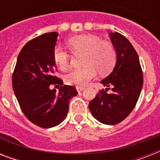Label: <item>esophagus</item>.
<instances>
[{"mask_svg":"<svg viewBox=\"0 0 160 160\" xmlns=\"http://www.w3.org/2000/svg\"><path fill=\"white\" fill-rule=\"evenodd\" d=\"M84 89H85V88H84V86H76V90H77L78 92H80V91H82Z\"/></svg>","mask_w":160,"mask_h":160,"instance_id":"34e87169","label":"esophagus"}]
</instances>
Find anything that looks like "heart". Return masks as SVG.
Instances as JSON below:
<instances>
[{"label": "heart", "mask_w": 160, "mask_h": 160, "mask_svg": "<svg viewBox=\"0 0 160 160\" xmlns=\"http://www.w3.org/2000/svg\"><path fill=\"white\" fill-rule=\"evenodd\" d=\"M67 45L73 54H84L83 65L80 70H75L65 75V81L70 85L83 86L95 77L99 71L105 75L113 69L116 52L114 46L94 35H81L68 40ZM53 60L59 69L66 71L70 67V56L60 46L53 50Z\"/></svg>", "instance_id": "b5f03b06"}]
</instances>
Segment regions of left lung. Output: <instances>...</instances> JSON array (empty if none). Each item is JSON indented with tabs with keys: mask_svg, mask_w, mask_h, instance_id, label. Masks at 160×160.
<instances>
[{
	"mask_svg": "<svg viewBox=\"0 0 160 160\" xmlns=\"http://www.w3.org/2000/svg\"><path fill=\"white\" fill-rule=\"evenodd\" d=\"M116 51V65L111 74L101 80L106 85L89 104L91 114L105 124H116L134 109L143 87V71L134 46L119 32L109 33ZM110 88L112 92L107 91Z\"/></svg>",
	"mask_w": 160,
	"mask_h": 160,
	"instance_id": "obj_1",
	"label": "left lung"
}]
</instances>
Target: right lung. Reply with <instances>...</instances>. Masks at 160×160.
Returning <instances> with one entry per match:
<instances>
[{"label":"right lung","instance_id":"obj_1","mask_svg":"<svg viewBox=\"0 0 160 160\" xmlns=\"http://www.w3.org/2000/svg\"><path fill=\"white\" fill-rule=\"evenodd\" d=\"M57 32H49L32 39L19 53L12 74V87L21 110L37 126L51 128L65 119L70 98L78 92L75 86L63 85L54 75L57 69L53 50ZM60 85L58 93L51 85Z\"/></svg>","mask_w":160,"mask_h":160}]
</instances>
